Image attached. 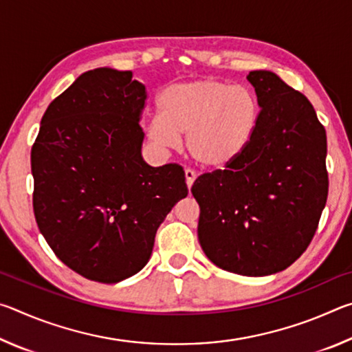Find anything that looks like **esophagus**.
Returning a JSON list of instances; mask_svg holds the SVG:
<instances>
[{
  "mask_svg": "<svg viewBox=\"0 0 352 352\" xmlns=\"http://www.w3.org/2000/svg\"><path fill=\"white\" fill-rule=\"evenodd\" d=\"M184 175H186V183H188V188H190L192 186V183H194V180H195V177H197V174H195V170H192V169H186L184 170Z\"/></svg>",
  "mask_w": 352,
  "mask_h": 352,
  "instance_id": "esophagus-1",
  "label": "esophagus"
}]
</instances>
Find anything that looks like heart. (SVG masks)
<instances>
[{"mask_svg": "<svg viewBox=\"0 0 352 352\" xmlns=\"http://www.w3.org/2000/svg\"><path fill=\"white\" fill-rule=\"evenodd\" d=\"M158 107L162 115L148 122V138L174 148L180 136H188L190 157L214 169L242 157L261 116L259 99L250 88L219 79L169 85L160 94Z\"/></svg>", "mask_w": 352, "mask_h": 352, "instance_id": "b5f03b06", "label": "heart"}]
</instances>
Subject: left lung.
<instances>
[{"label":"left lung","instance_id":"obj_1","mask_svg":"<svg viewBox=\"0 0 352 352\" xmlns=\"http://www.w3.org/2000/svg\"><path fill=\"white\" fill-rule=\"evenodd\" d=\"M261 116L241 158L197 177L199 241L226 272L278 273L311 243L327 199L326 130L305 94L270 71H250Z\"/></svg>","mask_w":352,"mask_h":352}]
</instances>
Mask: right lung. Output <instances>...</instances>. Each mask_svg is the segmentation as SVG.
I'll return each instance as SVG.
<instances>
[{"label":"right lung","instance_id":"right-lung-1","mask_svg":"<svg viewBox=\"0 0 352 352\" xmlns=\"http://www.w3.org/2000/svg\"><path fill=\"white\" fill-rule=\"evenodd\" d=\"M132 71L96 68L47 107L31 151L40 233L71 270L115 284L138 273L155 234L188 195L184 170L141 157L146 87Z\"/></svg>","mask_w":352,"mask_h":352}]
</instances>
